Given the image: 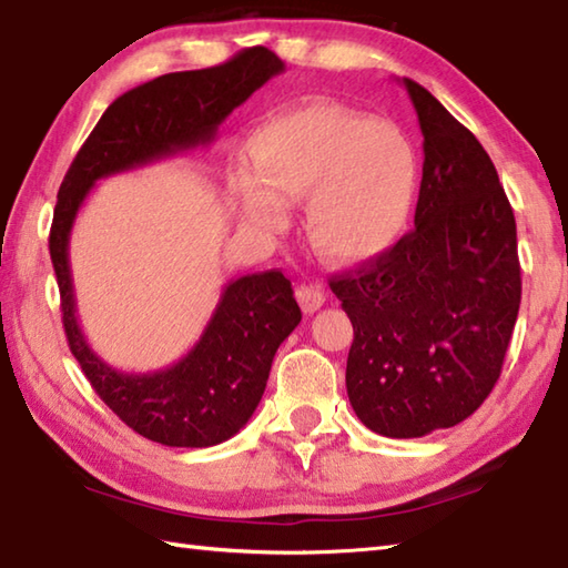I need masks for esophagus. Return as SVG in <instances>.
Segmentation results:
<instances>
[{"instance_id":"obj_1","label":"esophagus","mask_w":568,"mask_h":568,"mask_svg":"<svg viewBox=\"0 0 568 568\" xmlns=\"http://www.w3.org/2000/svg\"><path fill=\"white\" fill-rule=\"evenodd\" d=\"M295 295H297V303H300V307H303L307 315L317 313V310H320L322 305H325V291H322V287H320L317 283L297 285Z\"/></svg>"}]
</instances>
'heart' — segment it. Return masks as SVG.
<instances>
[{"label":"heart","mask_w":568,"mask_h":568,"mask_svg":"<svg viewBox=\"0 0 568 568\" xmlns=\"http://www.w3.org/2000/svg\"><path fill=\"white\" fill-rule=\"evenodd\" d=\"M248 162L231 176L241 216L263 231L285 226L305 199L313 246L337 263L376 258L404 236L414 216L420 162L388 122L335 103L283 110L248 138Z\"/></svg>","instance_id":"heart-1"}]
</instances>
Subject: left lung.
Segmentation results:
<instances>
[{"label":"left lung","instance_id":"1","mask_svg":"<svg viewBox=\"0 0 568 568\" xmlns=\"http://www.w3.org/2000/svg\"><path fill=\"white\" fill-rule=\"evenodd\" d=\"M424 135L416 229L329 281L354 327L347 396L386 438L473 416L503 372L519 313L517 226L490 154L424 85L404 78Z\"/></svg>","mask_w":568,"mask_h":568}]
</instances>
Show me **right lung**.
I'll list each match as a JSON object with an SVG mask.
<instances>
[{"mask_svg":"<svg viewBox=\"0 0 568 568\" xmlns=\"http://www.w3.org/2000/svg\"><path fill=\"white\" fill-rule=\"evenodd\" d=\"M283 71L273 51L253 47L214 69L166 73L132 88L108 105L59 189L49 251L69 347L122 424L162 446H219L248 424L277 347L303 320L293 285L281 271L236 277L180 362L158 372H120L98 357L78 325L69 263L75 216L98 180L206 148L221 122Z\"/></svg>","mask_w":568,"mask_h":568,"instance_id":"1","label":"right lung"}]
</instances>
